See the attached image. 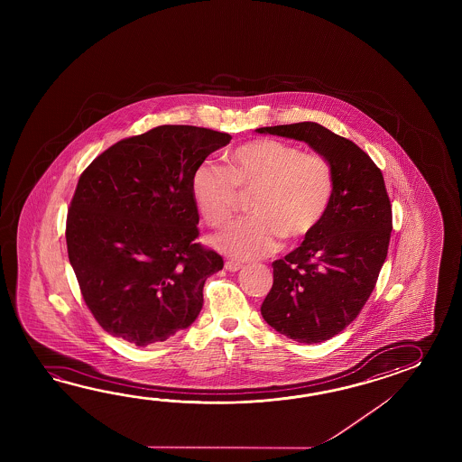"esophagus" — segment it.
Masks as SVG:
<instances>
[{"mask_svg":"<svg viewBox=\"0 0 462 462\" xmlns=\"http://www.w3.org/2000/svg\"><path fill=\"white\" fill-rule=\"evenodd\" d=\"M225 267H226V271H229V273H236V271H239L243 267V264L237 263V261H226Z\"/></svg>","mask_w":462,"mask_h":462,"instance_id":"34e87169","label":"esophagus"}]
</instances>
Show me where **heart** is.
I'll list each match as a JSON object with an SVG mask.
<instances>
[{
    "mask_svg": "<svg viewBox=\"0 0 462 462\" xmlns=\"http://www.w3.org/2000/svg\"><path fill=\"white\" fill-rule=\"evenodd\" d=\"M226 160L227 168L201 163L193 177V195L209 226L227 225L239 208V193H254L253 217L213 239L221 253L241 261L264 257L282 237L297 243L322 225L337 187L334 167L324 155L257 138L236 147Z\"/></svg>",
    "mask_w": 462,
    "mask_h": 462,
    "instance_id": "heart-1",
    "label": "heart"
}]
</instances>
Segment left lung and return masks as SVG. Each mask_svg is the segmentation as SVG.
<instances>
[{"instance_id":"obj_1","label":"left lung","mask_w":462,"mask_h":462,"mask_svg":"<svg viewBox=\"0 0 462 462\" xmlns=\"http://www.w3.org/2000/svg\"><path fill=\"white\" fill-rule=\"evenodd\" d=\"M302 140L334 167L335 197L322 225L284 259L261 305L265 322L299 344H320L354 322L374 292L392 237L383 173L352 140L315 122L257 128Z\"/></svg>"}]
</instances>
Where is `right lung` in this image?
<instances>
[{
  "instance_id": "obj_1",
  "label": "right lung",
  "mask_w": 462,
  "mask_h": 462,
  "mask_svg": "<svg viewBox=\"0 0 462 462\" xmlns=\"http://www.w3.org/2000/svg\"><path fill=\"white\" fill-rule=\"evenodd\" d=\"M231 135L160 125L102 152L79 178L66 219L70 265L90 314L137 346L195 322L208 277L223 269L197 243L193 177Z\"/></svg>"
}]
</instances>
